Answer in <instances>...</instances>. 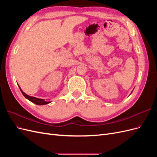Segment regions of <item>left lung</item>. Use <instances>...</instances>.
Wrapping results in <instances>:
<instances>
[{
    "mask_svg": "<svg viewBox=\"0 0 157 157\" xmlns=\"http://www.w3.org/2000/svg\"><path fill=\"white\" fill-rule=\"evenodd\" d=\"M131 93H132V92H131Z\"/></svg>",
    "mask_w": 157,
    "mask_h": 157,
    "instance_id": "8db88e82",
    "label": "left lung"
}]
</instances>
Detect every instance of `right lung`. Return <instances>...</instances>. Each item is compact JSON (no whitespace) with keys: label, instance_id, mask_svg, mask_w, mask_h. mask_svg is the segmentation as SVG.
Instances as JSON below:
<instances>
[{"label":"right lung","instance_id":"right-lung-1","mask_svg":"<svg viewBox=\"0 0 157 157\" xmlns=\"http://www.w3.org/2000/svg\"><path fill=\"white\" fill-rule=\"evenodd\" d=\"M19 86V85H18ZM19 88H20L21 92L22 93V94L24 96V97L27 99L28 100H29L30 101L33 102V103L36 104V105H46V104H48L50 103H51L52 101H45L44 99H40V98H35V97H33V96H28L27 94H26L25 92H23V90H21V88H20V86H19Z\"/></svg>","mask_w":157,"mask_h":157}]
</instances>
